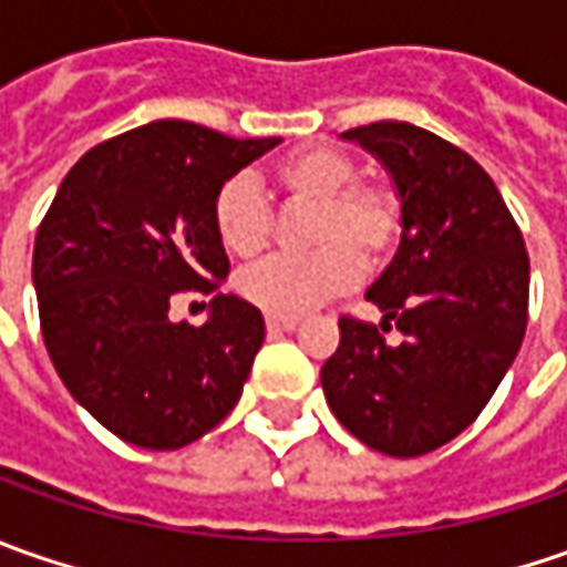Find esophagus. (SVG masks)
Segmentation results:
<instances>
[{
	"label": "esophagus",
	"instance_id": "34e87169",
	"mask_svg": "<svg viewBox=\"0 0 567 567\" xmlns=\"http://www.w3.org/2000/svg\"><path fill=\"white\" fill-rule=\"evenodd\" d=\"M265 324H268V331H271V334H280V331H293L299 321L287 316H268L265 318Z\"/></svg>",
	"mask_w": 567,
	"mask_h": 567
}]
</instances>
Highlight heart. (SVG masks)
<instances>
[{"mask_svg":"<svg viewBox=\"0 0 567 567\" xmlns=\"http://www.w3.org/2000/svg\"><path fill=\"white\" fill-rule=\"evenodd\" d=\"M274 192L287 205H309L306 255H277L239 274V293L271 316H306L318 302L343 293L360 265H381L403 233L401 192L388 179H357V161L331 144L299 147L271 166ZM214 229L239 258L268 246L274 214L258 183L239 173L214 195Z\"/></svg>","mask_w":567,"mask_h":567,"instance_id":"obj_1","label":"heart"}]
</instances>
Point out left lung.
Masks as SVG:
<instances>
[{
  "mask_svg": "<svg viewBox=\"0 0 567 567\" xmlns=\"http://www.w3.org/2000/svg\"><path fill=\"white\" fill-rule=\"evenodd\" d=\"M379 157L403 202L394 261L369 287L381 328L340 318L321 365L331 413L362 445L420 457L461 435L512 369L527 331L530 258L489 173L410 122L343 132ZM394 323L401 344L380 334Z\"/></svg>",
  "mask_w": 567,
  "mask_h": 567,
  "instance_id": "1",
  "label": "left lung"
}]
</instances>
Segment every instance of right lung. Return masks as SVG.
Instances as JSON below:
<instances>
[{
    "label": "right lung",
    "mask_w": 567,
    "mask_h": 567,
    "mask_svg": "<svg viewBox=\"0 0 567 567\" xmlns=\"http://www.w3.org/2000/svg\"><path fill=\"white\" fill-rule=\"evenodd\" d=\"M280 138H229L157 120L91 147L33 243L47 353L69 394L128 445L176 451L236 406L265 340L261 312L210 299L202 328L169 321V296L214 293L229 258L214 195Z\"/></svg>",
    "instance_id": "obj_1"
}]
</instances>
